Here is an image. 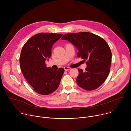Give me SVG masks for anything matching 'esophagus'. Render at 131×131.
I'll use <instances>...</instances> for the list:
<instances>
[{
	"label": "esophagus",
	"instance_id": "esophagus-1",
	"mask_svg": "<svg viewBox=\"0 0 131 131\" xmlns=\"http://www.w3.org/2000/svg\"><path fill=\"white\" fill-rule=\"evenodd\" d=\"M71 69V68L69 67H64V70L65 71H68V70H69Z\"/></svg>",
	"mask_w": 131,
	"mask_h": 131
}]
</instances>
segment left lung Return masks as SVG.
Returning <instances> with one entry per match:
<instances>
[{
	"mask_svg": "<svg viewBox=\"0 0 131 131\" xmlns=\"http://www.w3.org/2000/svg\"><path fill=\"white\" fill-rule=\"evenodd\" d=\"M70 42L77 48L78 57L87 61L84 71L78 69L77 84L86 91L97 89L106 80L110 72L112 54L106 41L89 32L64 35L61 38Z\"/></svg>",
	"mask_w": 131,
	"mask_h": 131,
	"instance_id": "left-lung-1",
	"label": "left lung"
}]
</instances>
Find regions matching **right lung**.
<instances>
[{
    "mask_svg": "<svg viewBox=\"0 0 131 131\" xmlns=\"http://www.w3.org/2000/svg\"><path fill=\"white\" fill-rule=\"evenodd\" d=\"M62 36V34H37L22 49L20 57L21 71L34 90L39 94H50L60 85L64 69L53 70L47 67L45 62L51 57L53 45Z\"/></svg>",
    "mask_w": 131,
    "mask_h": 131,
    "instance_id": "add662e5",
    "label": "right lung"
}]
</instances>
